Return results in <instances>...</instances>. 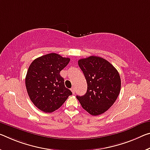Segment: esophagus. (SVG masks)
I'll return each instance as SVG.
<instances>
[{
    "label": "esophagus",
    "mask_w": 150,
    "mask_h": 150,
    "mask_svg": "<svg viewBox=\"0 0 150 150\" xmlns=\"http://www.w3.org/2000/svg\"><path fill=\"white\" fill-rule=\"evenodd\" d=\"M71 91H72L73 94H75V87H73L71 88Z\"/></svg>",
    "instance_id": "esophagus-1"
}]
</instances>
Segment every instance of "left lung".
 Masks as SVG:
<instances>
[{"label": "left lung", "instance_id": "1", "mask_svg": "<svg viewBox=\"0 0 150 150\" xmlns=\"http://www.w3.org/2000/svg\"><path fill=\"white\" fill-rule=\"evenodd\" d=\"M78 64L87 81V90L77 99L91 115H101L113 105L120 94V74L109 61L99 57L79 59Z\"/></svg>", "mask_w": 150, "mask_h": 150}]
</instances>
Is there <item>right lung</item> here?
Instances as JSON below:
<instances>
[{
  "instance_id": "1",
  "label": "right lung",
  "mask_w": 150,
  "mask_h": 150,
  "mask_svg": "<svg viewBox=\"0 0 150 150\" xmlns=\"http://www.w3.org/2000/svg\"><path fill=\"white\" fill-rule=\"evenodd\" d=\"M69 61V58L49 53L35 59L28 67L25 78L28 95L33 104L43 112H53L72 95L60 75Z\"/></svg>"
}]
</instances>
